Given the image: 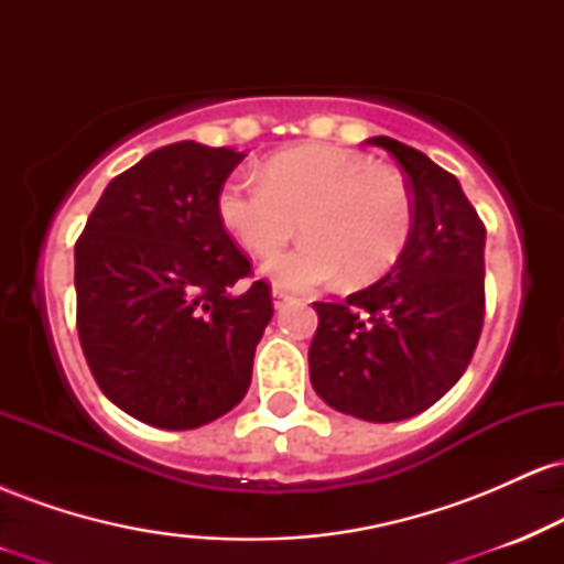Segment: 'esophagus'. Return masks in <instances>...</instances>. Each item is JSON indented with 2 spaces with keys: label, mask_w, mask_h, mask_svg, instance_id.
Returning a JSON list of instances; mask_svg holds the SVG:
<instances>
[{
  "label": "esophagus",
  "mask_w": 564,
  "mask_h": 564,
  "mask_svg": "<svg viewBox=\"0 0 564 564\" xmlns=\"http://www.w3.org/2000/svg\"><path fill=\"white\" fill-rule=\"evenodd\" d=\"M289 302V294H286V291H283V289H273V307L275 310H281L283 307V304H286Z\"/></svg>",
  "instance_id": "obj_1"
}]
</instances>
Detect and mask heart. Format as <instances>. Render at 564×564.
Instances as JSON below:
<instances>
[{
  "label": "heart",
  "mask_w": 564,
  "mask_h": 564,
  "mask_svg": "<svg viewBox=\"0 0 564 564\" xmlns=\"http://www.w3.org/2000/svg\"><path fill=\"white\" fill-rule=\"evenodd\" d=\"M260 177L228 180L217 193V215L257 257L275 254L300 223L307 238L262 268L278 289L310 291L345 273L352 283H371L390 273L411 241V187L366 153L307 142L264 161Z\"/></svg>",
  "instance_id": "heart-1"
}]
</instances>
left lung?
<instances>
[{
	"mask_svg": "<svg viewBox=\"0 0 564 564\" xmlns=\"http://www.w3.org/2000/svg\"><path fill=\"white\" fill-rule=\"evenodd\" d=\"M366 142L403 166L413 232L381 281L313 304L310 381L339 413L384 424L435 405L467 371L485 318V225L458 180L422 151Z\"/></svg>",
	"mask_w": 564,
	"mask_h": 564,
	"instance_id": "1",
	"label": "left lung"
}]
</instances>
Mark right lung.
Segmentation results:
<instances>
[{"mask_svg":"<svg viewBox=\"0 0 564 564\" xmlns=\"http://www.w3.org/2000/svg\"><path fill=\"white\" fill-rule=\"evenodd\" d=\"M246 153L183 140L121 172L76 241V328L121 411L161 430L225 416L251 384L273 300L217 215Z\"/></svg>","mask_w":564,"mask_h":564,"instance_id":"obj_1","label":"right lung"}]
</instances>
